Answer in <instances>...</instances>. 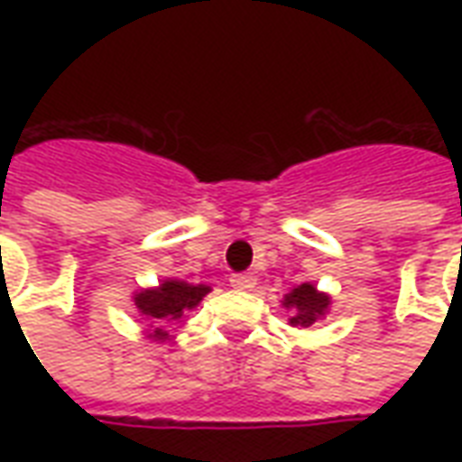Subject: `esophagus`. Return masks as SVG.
<instances>
[{"instance_id": "esophagus-1", "label": "esophagus", "mask_w": 462, "mask_h": 462, "mask_svg": "<svg viewBox=\"0 0 462 462\" xmlns=\"http://www.w3.org/2000/svg\"><path fill=\"white\" fill-rule=\"evenodd\" d=\"M230 284L235 290H252V287L257 284V280H254L252 274H232Z\"/></svg>"}]
</instances>
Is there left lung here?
I'll return each instance as SVG.
<instances>
[{"label":"left lung","instance_id":"obj_1","mask_svg":"<svg viewBox=\"0 0 462 462\" xmlns=\"http://www.w3.org/2000/svg\"><path fill=\"white\" fill-rule=\"evenodd\" d=\"M284 307H291L294 310V317H291V324L294 327H311L317 317H321L327 307H329V297L317 291L311 284H301L297 290L284 297Z\"/></svg>","mask_w":462,"mask_h":462}]
</instances>
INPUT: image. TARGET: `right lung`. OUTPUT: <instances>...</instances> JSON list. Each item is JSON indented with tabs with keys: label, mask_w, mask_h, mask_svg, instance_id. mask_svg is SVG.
Segmentation results:
<instances>
[{
	"label": "right lung",
	"mask_w": 462,
	"mask_h": 462,
	"mask_svg": "<svg viewBox=\"0 0 462 462\" xmlns=\"http://www.w3.org/2000/svg\"><path fill=\"white\" fill-rule=\"evenodd\" d=\"M205 284H185V282H162L158 290H145L135 294V307L158 324L162 321H178L188 310L198 307L208 294ZM152 337L165 339V331L155 329Z\"/></svg>",
	"instance_id": "obj_1"
}]
</instances>
